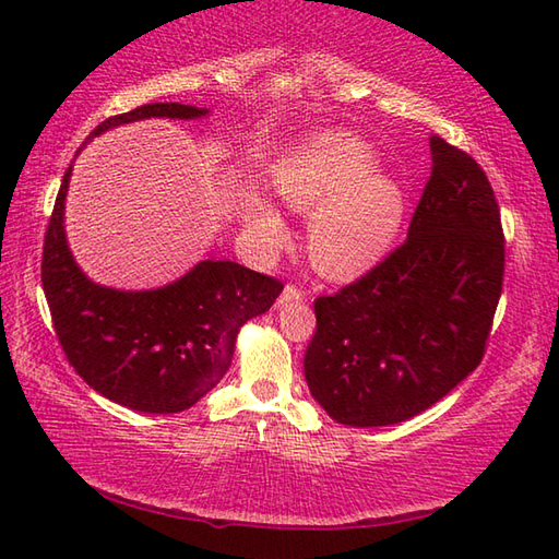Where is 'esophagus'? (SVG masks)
Instances as JSON below:
<instances>
[{
  "mask_svg": "<svg viewBox=\"0 0 559 559\" xmlns=\"http://www.w3.org/2000/svg\"><path fill=\"white\" fill-rule=\"evenodd\" d=\"M302 298H305V293L298 286H293V283L283 288V293H281V302H298Z\"/></svg>",
  "mask_w": 559,
  "mask_h": 559,
  "instance_id": "obj_1",
  "label": "esophagus"
}]
</instances>
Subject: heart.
<instances>
[{
    "label": "heart",
    "instance_id": "b5f03b06",
    "mask_svg": "<svg viewBox=\"0 0 559 559\" xmlns=\"http://www.w3.org/2000/svg\"><path fill=\"white\" fill-rule=\"evenodd\" d=\"M283 204L314 213L310 259L329 278H355L384 257L406 211L396 180L377 175L374 151L346 132H319L300 141L273 168ZM245 223L257 240L278 249L288 240L281 213L264 199H249Z\"/></svg>",
    "mask_w": 559,
    "mask_h": 559
}]
</instances>
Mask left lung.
Instances as JSON below:
<instances>
[{"mask_svg":"<svg viewBox=\"0 0 559 559\" xmlns=\"http://www.w3.org/2000/svg\"><path fill=\"white\" fill-rule=\"evenodd\" d=\"M430 151L432 173L406 242L314 302L305 379L341 425L408 420L483 360L504 276L500 206L468 153L442 136L430 139Z\"/></svg>","mask_w":559,"mask_h":559,"instance_id":"obj_1","label":"left lung"}]
</instances>
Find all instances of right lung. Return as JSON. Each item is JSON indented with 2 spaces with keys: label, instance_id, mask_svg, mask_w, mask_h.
Listing matches in <instances>:
<instances>
[{
  "label": "right lung",
  "instance_id": "1",
  "mask_svg": "<svg viewBox=\"0 0 559 559\" xmlns=\"http://www.w3.org/2000/svg\"><path fill=\"white\" fill-rule=\"evenodd\" d=\"M206 108L148 103L108 117L86 141L148 117L197 120ZM71 165L47 223L43 290L69 365L100 396L139 413H180L228 372L237 331L276 302L283 283L235 261L204 259L168 286L117 290L93 283L67 245Z\"/></svg>",
  "mask_w": 559,
  "mask_h": 559
}]
</instances>
